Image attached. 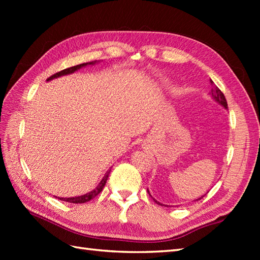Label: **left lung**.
<instances>
[{
	"instance_id": "obj_1",
	"label": "left lung",
	"mask_w": 260,
	"mask_h": 260,
	"mask_svg": "<svg viewBox=\"0 0 260 260\" xmlns=\"http://www.w3.org/2000/svg\"><path fill=\"white\" fill-rule=\"evenodd\" d=\"M211 95H212V97L215 99V101H217L219 104H221L222 106L224 107V108H228V104H227V101H225V97H224V95H223V92L219 89L218 87H214V88H212V90H211ZM148 192V191H147ZM148 194H150V192H148ZM151 196V194H150ZM203 197H201L200 199H202ZM200 199H199V200H200ZM154 200V199H153ZM155 201L156 203H158V204H161L159 202H157L156 200H154ZM162 206V204H161Z\"/></svg>"
}]
</instances>
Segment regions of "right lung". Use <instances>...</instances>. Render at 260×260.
<instances>
[{
	"label": "right lung",
	"mask_w": 260,
	"mask_h": 260,
	"mask_svg": "<svg viewBox=\"0 0 260 260\" xmlns=\"http://www.w3.org/2000/svg\"><path fill=\"white\" fill-rule=\"evenodd\" d=\"M95 62H96V61H93V62H86V63H81V64L74 66V67H70V68H67V69H63V70H61V71H59V73L52 75L51 77H49V78L47 79V81L51 80V79H53V78H58V77H60V76L73 74V73H75L76 70L80 69L81 67H85V66H87V64H92V63H95ZM109 172H110V170L107 171V173L105 174L103 180L101 181V183L98 184V186L96 187V189L92 190V191L89 192V193H87V194L81 196V197H75V198H58V199H60V200H61V201H67V202H70V203H85V202L90 201L91 199L97 197V196L99 194V193L102 192V190L104 189V186H105V184H106V182H107Z\"/></svg>",
	"instance_id": "right-lung-1"
}]
</instances>
